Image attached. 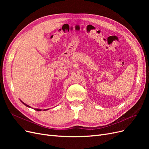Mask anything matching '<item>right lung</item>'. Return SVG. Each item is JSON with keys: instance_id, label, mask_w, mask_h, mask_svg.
<instances>
[{"instance_id": "add662e5", "label": "right lung", "mask_w": 149, "mask_h": 149, "mask_svg": "<svg viewBox=\"0 0 149 149\" xmlns=\"http://www.w3.org/2000/svg\"><path fill=\"white\" fill-rule=\"evenodd\" d=\"M20 101L22 102V103H23L25 105V106H27L28 107H31L30 106H29V105H27V104H26L25 103H24V102H22L21 100H20ZM33 109H35V110H36V111H41L42 109H36V108H33ZM48 109H43V111H47Z\"/></svg>"}]
</instances>
